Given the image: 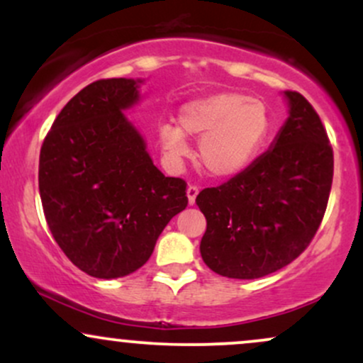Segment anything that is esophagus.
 <instances>
[{
	"mask_svg": "<svg viewBox=\"0 0 363 363\" xmlns=\"http://www.w3.org/2000/svg\"><path fill=\"white\" fill-rule=\"evenodd\" d=\"M198 193H199V189L196 186H189L186 189V194H187V201H189V205H194V201H196V196H198Z\"/></svg>",
	"mask_w": 363,
	"mask_h": 363,
	"instance_id": "esophagus-1",
	"label": "esophagus"
}]
</instances>
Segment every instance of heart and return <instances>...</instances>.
<instances>
[{"instance_id":"1","label":"heart","mask_w":363,"mask_h":363,"mask_svg":"<svg viewBox=\"0 0 363 363\" xmlns=\"http://www.w3.org/2000/svg\"><path fill=\"white\" fill-rule=\"evenodd\" d=\"M268 106L239 91H218L194 99L179 111L177 123H160L157 140L167 164L189 155L187 136L199 138L198 158L211 177L239 176L256 160L272 135Z\"/></svg>"}]
</instances>
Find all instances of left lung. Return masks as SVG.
Segmentation results:
<instances>
[{"label":"left lung","mask_w":363,"mask_h":363,"mask_svg":"<svg viewBox=\"0 0 363 363\" xmlns=\"http://www.w3.org/2000/svg\"><path fill=\"white\" fill-rule=\"evenodd\" d=\"M289 118L239 176L203 189L206 218L199 244L211 272L254 280L290 264L318 232L333 182V148L318 112L297 91H283Z\"/></svg>","instance_id":"left-lung-1"}]
</instances>
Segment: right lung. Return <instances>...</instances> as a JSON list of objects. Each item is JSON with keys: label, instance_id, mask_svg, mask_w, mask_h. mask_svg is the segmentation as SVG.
I'll list each match as a JSON object with an SVG mask.
<instances>
[{"label": "right lung", "instance_id": "right-lung-1", "mask_svg": "<svg viewBox=\"0 0 363 363\" xmlns=\"http://www.w3.org/2000/svg\"><path fill=\"white\" fill-rule=\"evenodd\" d=\"M143 82L90 83L62 107L40 148L49 230L74 266L102 280L140 269L165 225L187 206L186 182L153 165L124 114L140 104Z\"/></svg>", "mask_w": 363, "mask_h": 363}]
</instances>
